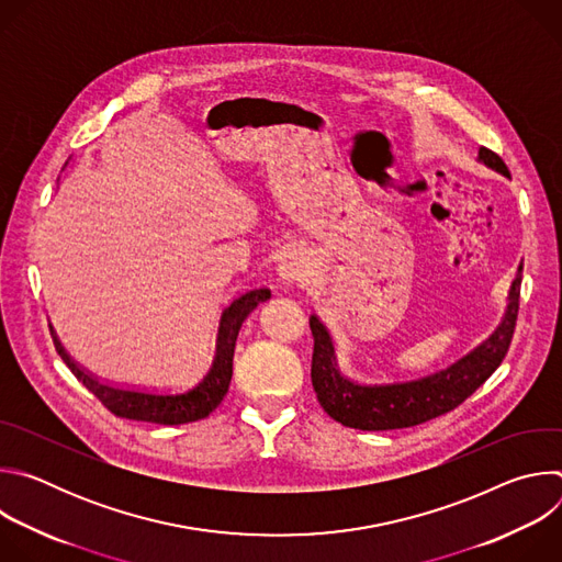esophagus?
I'll use <instances>...</instances> for the list:
<instances>
[{
  "label": "esophagus",
  "mask_w": 562,
  "mask_h": 562,
  "mask_svg": "<svg viewBox=\"0 0 562 562\" xmlns=\"http://www.w3.org/2000/svg\"><path fill=\"white\" fill-rule=\"evenodd\" d=\"M280 276L289 284H300L311 278V258L304 249H291L282 256L280 262Z\"/></svg>",
  "instance_id": "obj_1"
}]
</instances>
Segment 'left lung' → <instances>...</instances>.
<instances>
[{
    "mask_svg": "<svg viewBox=\"0 0 562 562\" xmlns=\"http://www.w3.org/2000/svg\"><path fill=\"white\" fill-rule=\"evenodd\" d=\"M477 159L485 167L509 178V169L503 157L494 150L480 146ZM520 282L522 265L509 289V304L501 319L498 329L471 353L460 358L456 364L434 375L395 382V384H358L342 375L334 340L317 315H311L308 325L313 334V358H311V382L323 409L345 427L362 431H386L405 429L431 418H438L458 405L483 384L505 360L520 306Z\"/></svg>",
    "mask_w": 562,
    "mask_h": 562,
    "instance_id": "left-lung-1",
    "label": "left lung"
}]
</instances>
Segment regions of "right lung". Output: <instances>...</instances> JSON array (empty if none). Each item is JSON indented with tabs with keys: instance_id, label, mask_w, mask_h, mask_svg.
<instances>
[{
	"instance_id": "obj_1",
	"label": "right lung",
	"mask_w": 562,
	"mask_h": 562,
	"mask_svg": "<svg viewBox=\"0 0 562 562\" xmlns=\"http://www.w3.org/2000/svg\"><path fill=\"white\" fill-rule=\"evenodd\" d=\"M269 297H271L269 289L265 286L251 289L243 295H237L224 308L220 319V331H217V349H215L211 369L198 384L182 391H146V389L104 382L70 360V356L64 351L61 342L57 340L53 327H50V338L59 358L66 362L72 375L82 382L111 414L120 418L155 423V425H184V423H195L206 418L222 403L233 375V351H235L239 327H243L247 315Z\"/></svg>"
}]
</instances>
